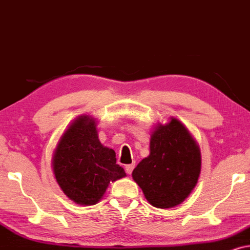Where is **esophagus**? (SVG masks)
Wrapping results in <instances>:
<instances>
[{"mask_svg":"<svg viewBox=\"0 0 250 250\" xmlns=\"http://www.w3.org/2000/svg\"><path fill=\"white\" fill-rule=\"evenodd\" d=\"M134 168H135V164H131V165H127V166H125V171H127V174L130 175L131 172H132V170H134Z\"/></svg>","mask_w":250,"mask_h":250,"instance_id":"obj_1","label":"esophagus"}]
</instances>
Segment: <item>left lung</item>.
<instances>
[{
    "label": "left lung",
    "instance_id": "8db88e82",
    "mask_svg": "<svg viewBox=\"0 0 250 250\" xmlns=\"http://www.w3.org/2000/svg\"><path fill=\"white\" fill-rule=\"evenodd\" d=\"M201 152L188 129L176 118L156 123L149 154L132 171V178L153 207L168 209L185 201L198 184Z\"/></svg>",
    "mask_w": 250,
    "mask_h": 250
}]
</instances>
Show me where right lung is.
Here are the masks:
<instances>
[{"instance_id": "add662e5", "label": "right lung", "mask_w": 250, "mask_h": 250, "mask_svg": "<svg viewBox=\"0 0 250 250\" xmlns=\"http://www.w3.org/2000/svg\"><path fill=\"white\" fill-rule=\"evenodd\" d=\"M51 167L66 197L81 206L98 204L111 183L127 176L116 165L115 152L99 141L96 119L86 114L78 116L62 132Z\"/></svg>"}]
</instances>
